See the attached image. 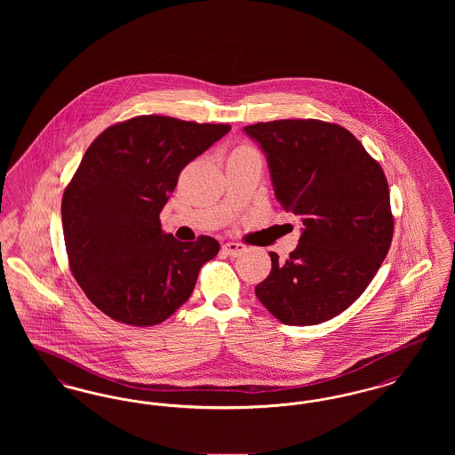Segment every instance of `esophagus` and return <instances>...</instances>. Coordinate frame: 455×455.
I'll return each instance as SVG.
<instances>
[{"mask_svg": "<svg viewBox=\"0 0 455 455\" xmlns=\"http://www.w3.org/2000/svg\"><path fill=\"white\" fill-rule=\"evenodd\" d=\"M243 251H245V245L237 243V242H227V243H223V252L228 254V256H232V258H237Z\"/></svg>", "mask_w": 455, "mask_h": 455, "instance_id": "obj_1", "label": "esophagus"}]
</instances>
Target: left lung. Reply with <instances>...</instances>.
I'll return each mask as SVG.
<instances>
[{
  "label": "left lung",
  "mask_w": 455,
  "mask_h": 455,
  "mask_svg": "<svg viewBox=\"0 0 455 455\" xmlns=\"http://www.w3.org/2000/svg\"><path fill=\"white\" fill-rule=\"evenodd\" d=\"M243 132L266 155L276 199L303 223L288 259L269 252L271 273L256 295L283 324L325 323L365 291L389 252L387 179L338 124L282 119Z\"/></svg>",
  "instance_id": "1"
}]
</instances>
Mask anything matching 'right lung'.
Listing matches in <instances>:
<instances>
[{
  "mask_svg": "<svg viewBox=\"0 0 455 455\" xmlns=\"http://www.w3.org/2000/svg\"><path fill=\"white\" fill-rule=\"evenodd\" d=\"M230 131L167 116L114 124L88 147L61 203L69 267L90 302L124 324H160L188 302L220 243L165 234L180 171Z\"/></svg>",
  "mask_w": 455,
  "mask_h": 455,
  "instance_id": "1",
  "label": "right lung"
}]
</instances>
